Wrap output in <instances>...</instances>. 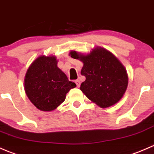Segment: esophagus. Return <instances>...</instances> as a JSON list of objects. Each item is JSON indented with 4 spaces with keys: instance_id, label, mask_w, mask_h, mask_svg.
Here are the masks:
<instances>
[{
    "instance_id": "obj_1",
    "label": "esophagus",
    "mask_w": 154,
    "mask_h": 154,
    "mask_svg": "<svg viewBox=\"0 0 154 154\" xmlns=\"http://www.w3.org/2000/svg\"><path fill=\"white\" fill-rule=\"evenodd\" d=\"M75 84H76V86L78 87V88H79V87H80V85H81L80 81H79V80H75Z\"/></svg>"
}]
</instances>
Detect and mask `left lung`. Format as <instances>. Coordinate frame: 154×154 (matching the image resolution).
Instances as JSON below:
<instances>
[{
  "mask_svg": "<svg viewBox=\"0 0 154 154\" xmlns=\"http://www.w3.org/2000/svg\"><path fill=\"white\" fill-rule=\"evenodd\" d=\"M69 54L83 62L81 74L86 79L81 84L80 90L90 100L101 108L110 107L119 102L127 91L128 75L113 54L97 47L87 55L75 51Z\"/></svg>",
  "mask_w": 154,
  "mask_h": 154,
  "instance_id": "8db88e82",
  "label": "left lung"
}]
</instances>
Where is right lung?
<instances>
[{
    "mask_svg": "<svg viewBox=\"0 0 154 154\" xmlns=\"http://www.w3.org/2000/svg\"><path fill=\"white\" fill-rule=\"evenodd\" d=\"M55 56L41 55L31 63L26 72L25 91L29 100L43 112L54 110L66 99L74 82L57 67Z\"/></svg>",
    "mask_w": 154,
    "mask_h": 154,
    "instance_id": "obj_1",
    "label": "right lung"
}]
</instances>
